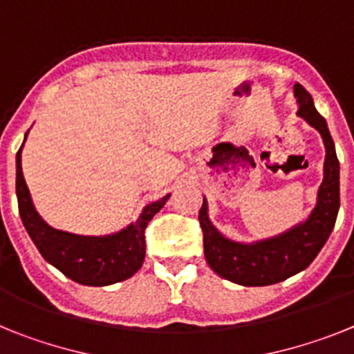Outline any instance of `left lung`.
Instances as JSON below:
<instances>
[{
	"label": "left lung",
	"mask_w": 354,
	"mask_h": 354,
	"mask_svg": "<svg viewBox=\"0 0 354 354\" xmlns=\"http://www.w3.org/2000/svg\"><path fill=\"white\" fill-rule=\"evenodd\" d=\"M298 101V117L306 120L323 138L324 158L323 183L319 186L317 202L305 221L278 236L255 243H237L228 239L209 220L207 200L198 212L204 232V253L209 268L225 280L245 287H262L287 280L306 270L330 237L340 207L339 159L328 124L314 106V99L301 84H294Z\"/></svg>",
	"instance_id": "left-lung-1"
}]
</instances>
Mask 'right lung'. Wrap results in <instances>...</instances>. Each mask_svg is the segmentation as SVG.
<instances>
[{
	"instance_id": "obj_1",
	"label": "right lung",
	"mask_w": 354,
	"mask_h": 354,
	"mask_svg": "<svg viewBox=\"0 0 354 354\" xmlns=\"http://www.w3.org/2000/svg\"><path fill=\"white\" fill-rule=\"evenodd\" d=\"M23 145L15 156V193L21 220L40 255L81 286H111L133 277L145 259L147 225L167 204L170 195L145 205L138 220L122 228L120 232L109 236H77L64 232L46 223L33 205L21 167Z\"/></svg>"
}]
</instances>
